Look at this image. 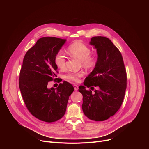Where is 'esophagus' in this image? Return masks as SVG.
I'll return each instance as SVG.
<instances>
[{
	"mask_svg": "<svg viewBox=\"0 0 149 149\" xmlns=\"http://www.w3.org/2000/svg\"><path fill=\"white\" fill-rule=\"evenodd\" d=\"M74 90H75V91H77V90H78V86H77V85H74Z\"/></svg>",
	"mask_w": 149,
	"mask_h": 149,
	"instance_id": "34e87169",
	"label": "esophagus"
}]
</instances>
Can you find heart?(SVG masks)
<instances>
[{
	"label": "heart",
	"mask_w": 149,
	"mask_h": 149,
	"mask_svg": "<svg viewBox=\"0 0 149 149\" xmlns=\"http://www.w3.org/2000/svg\"><path fill=\"white\" fill-rule=\"evenodd\" d=\"M68 51L71 56L76 58L82 63V65L88 69L94 68L97 63L95 56L90 55L91 50L89 47L82 42H75L68 47ZM55 63L58 68L63 70L66 67V58L61 51L56 53L55 56ZM84 75L82 72H72L65 76V79L75 82H78L79 78Z\"/></svg>",
	"instance_id": "obj_1"
}]
</instances>
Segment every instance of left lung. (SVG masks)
<instances>
[{
  "mask_svg": "<svg viewBox=\"0 0 149 149\" xmlns=\"http://www.w3.org/2000/svg\"><path fill=\"white\" fill-rule=\"evenodd\" d=\"M97 49V63L79 87L82 95V109L89 119L101 121L114 116L122 104L127 87V74L118 49L107 38L94 36L90 43ZM93 90L92 93L85 87Z\"/></svg>",
  "mask_w": 149,
  "mask_h": 149,
  "instance_id": "left-lung-1",
  "label": "left lung"
}]
</instances>
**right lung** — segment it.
<instances>
[{
  "label": "right lung",
  "instance_id": "right-lung-1",
  "mask_svg": "<svg viewBox=\"0 0 149 149\" xmlns=\"http://www.w3.org/2000/svg\"><path fill=\"white\" fill-rule=\"evenodd\" d=\"M66 39L42 37L26 53L19 74V86L29 111L38 119L52 123L64 116L69 97L74 87L68 82L55 89L48 88L55 81L58 67L55 56Z\"/></svg>",
  "mask_w": 149,
  "mask_h": 149
}]
</instances>
